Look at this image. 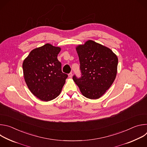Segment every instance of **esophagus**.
Returning <instances> with one entry per match:
<instances>
[{
    "label": "esophagus",
    "mask_w": 147,
    "mask_h": 147,
    "mask_svg": "<svg viewBox=\"0 0 147 147\" xmlns=\"http://www.w3.org/2000/svg\"><path fill=\"white\" fill-rule=\"evenodd\" d=\"M72 76H73L72 73H70L69 74V77L70 78H71V77H72Z\"/></svg>",
    "instance_id": "obj_1"
}]
</instances>
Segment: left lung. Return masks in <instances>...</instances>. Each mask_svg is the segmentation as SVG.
Wrapping results in <instances>:
<instances>
[{"instance_id": "1", "label": "left lung", "mask_w": 147, "mask_h": 147, "mask_svg": "<svg viewBox=\"0 0 147 147\" xmlns=\"http://www.w3.org/2000/svg\"><path fill=\"white\" fill-rule=\"evenodd\" d=\"M81 76L73 79L85 97L99 98L113 84L117 74L118 59L109 48L89 40L76 48Z\"/></svg>"}]
</instances>
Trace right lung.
<instances>
[{
	"mask_svg": "<svg viewBox=\"0 0 147 147\" xmlns=\"http://www.w3.org/2000/svg\"><path fill=\"white\" fill-rule=\"evenodd\" d=\"M59 47L47 44L33 49L24 60L25 81L31 92L39 99L49 101L61 92L67 74L61 71L58 60Z\"/></svg>",
	"mask_w": 147,
	"mask_h": 147,
	"instance_id": "1",
	"label": "right lung"
}]
</instances>
